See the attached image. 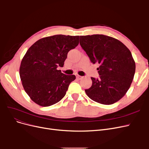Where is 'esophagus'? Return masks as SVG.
Listing matches in <instances>:
<instances>
[{"mask_svg": "<svg viewBox=\"0 0 149 149\" xmlns=\"http://www.w3.org/2000/svg\"><path fill=\"white\" fill-rule=\"evenodd\" d=\"M76 78H77L78 79H81L82 78H83V76H79V75H77L76 76Z\"/></svg>", "mask_w": 149, "mask_h": 149, "instance_id": "esophagus-1", "label": "esophagus"}]
</instances>
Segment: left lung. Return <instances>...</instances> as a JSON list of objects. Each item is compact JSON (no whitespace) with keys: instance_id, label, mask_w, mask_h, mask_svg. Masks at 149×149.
<instances>
[{"instance_id":"8db88e82","label":"left lung","mask_w":149,"mask_h":149,"mask_svg":"<svg viewBox=\"0 0 149 149\" xmlns=\"http://www.w3.org/2000/svg\"><path fill=\"white\" fill-rule=\"evenodd\" d=\"M79 43L93 63L100 64V78H91V87L85 90L88 96L105 105L119 101L129 90L136 71L131 52L118 39L104 35L80 36Z\"/></svg>"}]
</instances>
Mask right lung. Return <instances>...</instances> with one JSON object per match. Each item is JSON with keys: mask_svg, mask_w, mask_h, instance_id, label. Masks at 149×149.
<instances>
[{"mask_svg": "<svg viewBox=\"0 0 149 149\" xmlns=\"http://www.w3.org/2000/svg\"><path fill=\"white\" fill-rule=\"evenodd\" d=\"M79 36L56 35L38 40L22 58L19 73L24 89L38 105L47 107L59 102L76 79L57 68L67 54L79 44Z\"/></svg>", "mask_w": 149, "mask_h": 149, "instance_id": "right-lung-1", "label": "right lung"}]
</instances>
